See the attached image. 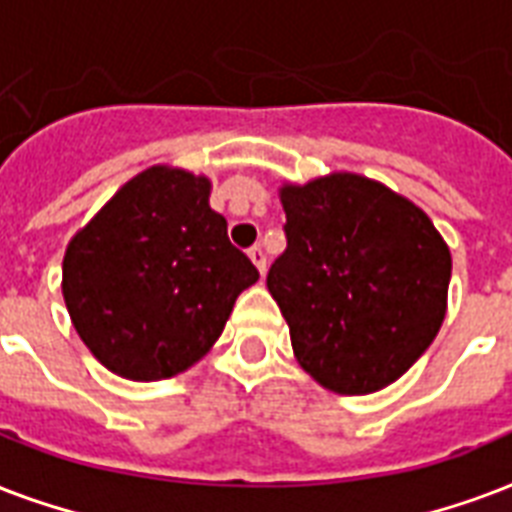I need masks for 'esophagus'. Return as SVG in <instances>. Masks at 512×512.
I'll return each mask as SVG.
<instances>
[{
  "label": "esophagus",
  "mask_w": 512,
  "mask_h": 512,
  "mask_svg": "<svg viewBox=\"0 0 512 512\" xmlns=\"http://www.w3.org/2000/svg\"><path fill=\"white\" fill-rule=\"evenodd\" d=\"M248 256H251L253 264H256L261 275H264V269H267V253H264V248H261V245H253L251 251H248Z\"/></svg>",
  "instance_id": "1"
}]
</instances>
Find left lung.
Here are the masks:
<instances>
[{
	"instance_id": "obj_1",
	"label": "left lung",
	"mask_w": 512,
	"mask_h": 512,
	"mask_svg": "<svg viewBox=\"0 0 512 512\" xmlns=\"http://www.w3.org/2000/svg\"><path fill=\"white\" fill-rule=\"evenodd\" d=\"M280 197L288 245L267 288L293 355L328 390H382L441 328L449 245L414 202L355 173L283 186Z\"/></svg>"
}]
</instances>
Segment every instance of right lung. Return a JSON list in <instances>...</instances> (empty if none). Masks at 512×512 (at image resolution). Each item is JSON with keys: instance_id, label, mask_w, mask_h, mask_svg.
I'll return each instance as SVG.
<instances>
[{"instance_id": "right-lung-1", "label": "right lung", "mask_w": 512, "mask_h": 512, "mask_svg": "<svg viewBox=\"0 0 512 512\" xmlns=\"http://www.w3.org/2000/svg\"><path fill=\"white\" fill-rule=\"evenodd\" d=\"M208 197V178L157 165L122 186L66 248V310L114 374L154 382L186 371L259 280Z\"/></svg>"}]
</instances>
